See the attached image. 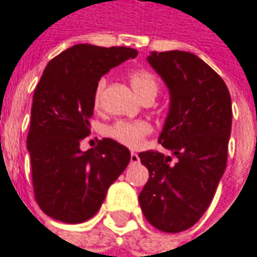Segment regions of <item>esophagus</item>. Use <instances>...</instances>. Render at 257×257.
Segmentation results:
<instances>
[{"instance_id":"1","label":"esophagus","mask_w":257,"mask_h":257,"mask_svg":"<svg viewBox=\"0 0 257 257\" xmlns=\"http://www.w3.org/2000/svg\"><path fill=\"white\" fill-rule=\"evenodd\" d=\"M131 162H132V164H137V162H140V157H138V154H135V152H131Z\"/></svg>"}]
</instances>
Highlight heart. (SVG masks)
I'll use <instances>...</instances> for the list:
<instances>
[{"mask_svg":"<svg viewBox=\"0 0 257 257\" xmlns=\"http://www.w3.org/2000/svg\"><path fill=\"white\" fill-rule=\"evenodd\" d=\"M128 79L134 90L138 95L145 99V97H154L158 92V80L155 77V74L147 69H134L128 73ZM106 86V80L100 79L95 87V93H93V99H95V105H100L102 102V95ZM105 137L113 140L117 144L128 147V148H140L144 144L145 138L152 134V125L145 119H137V120H116L110 125H107L106 128L103 129Z\"/></svg>","mask_w":257,"mask_h":257,"instance_id":"heart-1","label":"heart"}]
</instances>
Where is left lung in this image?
Instances as JSON below:
<instances>
[{"instance_id":"obj_1","label":"left lung","mask_w":257,"mask_h":257,"mask_svg":"<svg viewBox=\"0 0 257 257\" xmlns=\"http://www.w3.org/2000/svg\"><path fill=\"white\" fill-rule=\"evenodd\" d=\"M148 62L171 95L160 144L178 160L171 164L158 151L141 152L150 178L140 204L155 229L178 233L206 213L226 170L231 99L224 80L193 53H152Z\"/></svg>"}]
</instances>
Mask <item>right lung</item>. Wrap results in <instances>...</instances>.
<instances>
[{
    "label": "right lung",
    "instance_id": "1",
    "mask_svg": "<svg viewBox=\"0 0 257 257\" xmlns=\"http://www.w3.org/2000/svg\"><path fill=\"white\" fill-rule=\"evenodd\" d=\"M138 51L76 44L51 59L36 86L27 137L31 180L39 207L63 223H83L100 208L107 188L131 160L110 138L80 151L89 137L99 79Z\"/></svg>",
    "mask_w": 257,
    "mask_h": 257
}]
</instances>
